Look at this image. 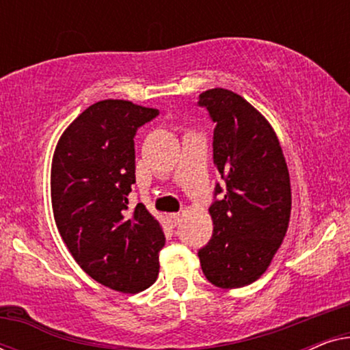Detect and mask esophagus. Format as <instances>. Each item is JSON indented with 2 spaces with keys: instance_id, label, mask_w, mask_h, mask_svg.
<instances>
[{
  "instance_id": "obj_1",
  "label": "esophagus",
  "mask_w": 350,
  "mask_h": 350,
  "mask_svg": "<svg viewBox=\"0 0 350 350\" xmlns=\"http://www.w3.org/2000/svg\"><path fill=\"white\" fill-rule=\"evenodd\" d=\"M169 223L170 226H178V224L181 223V215L180 213H170L169 215Z\"/></svg>"
}]
</instances>
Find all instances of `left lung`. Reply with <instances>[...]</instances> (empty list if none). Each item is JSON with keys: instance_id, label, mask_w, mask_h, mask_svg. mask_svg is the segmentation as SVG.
<instances>
[{"instance_id": "1", "label": "left lung", "mask_w": 350, "mask_h": 350, "mask_svg": "<svg viewBox=\"0 0 350 350\" xmlns=\"http://www.w3.org/2000/svg\"><path fill=\"white\" fill-rule=\"evenodd\" d=\"M199 105L215 122L213 164L226 183L224 198L208 208L213 234L199 250L200 266L215 286L241 288L265 274L284 242L291 213L288 167L269 121L241 95L208 89Z\"/></svg>"}]
</instances>
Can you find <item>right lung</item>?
I'll use <instances>...</instances> for the list:
<instances>
[{"instance_id":"obj_1","label":"right lung","mask_w":350,"mask_h":350,"mask_svg":"<svg viewBox=\"0 0 350 350\" xmlns=\"http://www.w3.org/2000/svg\"><path fill=\"white\" fill-rule=\"evenodd\" d=\"M159 111L129 100H100L57 142L51 167L54 219L85 274L121 293H138L159 274L165 236L143 204L129 212L135 183L137 129Z\"/></svg>"}]
</instances>
